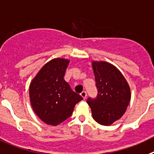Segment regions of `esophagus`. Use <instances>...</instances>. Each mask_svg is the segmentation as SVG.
Here are the masks:
<instances>
[{
  "instance_id": "obj_1",
  "label": "esophagus",
  "mask_w": 154,
  "mask_h": 154,
  "mask_svg": "<svg viewBox=\"0 0 154 154\" xmlns=\"http://www.w3.org/2000/svg\"><path fill=\"white\" fill-rule=\"evenodd\" d=\"M80 95H81V97H82L84 99H86V97H87V92L86 91H82V92L80 93Z\"/></svg>"
}]
</instances>
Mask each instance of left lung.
Wrapping results in <instances>:
<instances>
[{
  "label": "left lung",
  "instance_id": "8db88e82",
  "mask_svg": "<svg viewBox=\"0 0 154 154\" xmlns=\"http://www.w3.org/2000/svg\"><path fill=\"white\" fill-rule=\"evenodd\" d=\"M98 94L87 99L93 118L98 124L110 126L124 114L131 101V88L121 72L106 61H92Z\"/></svg>",
  "mask_w": 154,
  "mask_h": 154
}]
</instances>
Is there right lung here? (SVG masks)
Listing matches in <instances>:
<instances>
[{"label":"right lung","mask_w":154,"mask_h":154,"mask_svg":"<svg viewBox=\"0 0 154 154\" xmlns=\"http://www.w3.org/2000/svg\"><path fill=\"white\" fill-rule=\"evenodd\" d=\"M70 60L54 58L44 64L29 87L30 104L45 124L57 126L71 116L83 97L63 79Z\"/></svg>","instance_id":"obj_1"}]
</instances>
